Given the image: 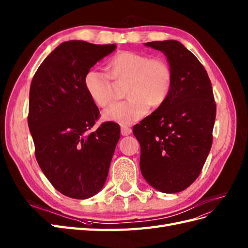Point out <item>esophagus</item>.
<instances>
[{"instance_id": "34e87169", "label": "esophagus", "mask_w": 248, "mask_h": 248, "mask_svg": "<svg viewBox=\"0 0 248 248\" xmlns=\"http://www.w3.org/2000/svg\"><path fill=\"white\" fill-rule=\"evenodd\" d=\"M131 128L127 127V126H122V127H121V135L122 136H128L131 134Z\"/></svg>"}]
</instances>
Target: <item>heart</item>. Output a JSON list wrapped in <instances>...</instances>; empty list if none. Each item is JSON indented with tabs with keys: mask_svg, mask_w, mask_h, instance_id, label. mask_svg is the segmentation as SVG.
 <instances>
[{
	"mask_svg": "<svg viewBox=\"0 0 248 248\" xmlns=\"http://www.w3.org/2000/svg\"><path fill=\"white\" fill-rule=\"evenodd\" d=\"M106 69L107 75L98 70L87 71L84 76V87L90 100L103 108L114 99L116 85L127 83L125 94L128 100L107 108L103 112L107 121L130 125L141 120L149 106L159 108L170 98L173 74L164 59L123 50L111 57Z\"/></svg>",
	"mask_w": 248,
	"mask_h": 248,
	"instance_id": "heart-1",
	"label": "heart"
}]
</instances>
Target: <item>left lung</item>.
<instances>
[{
	"label": "left lung",
	"instance_id": "1",
	"mask_svg": "<svg viewBox=\"0 0 248 248\" xmlns=\"http://www.w3.org/2000/svg\"><path fill=\"white\" fill-rule=\"evenodd\" d=\"M164 52L172 69L170 98L132 128L141 146L140 168L156 190L176 194L200 174L213 144L216 102L206 70L174 40L145 43Z\"/></svg>",
	"mask_w": 248,
	"mask_h": 248
}]
</instances>
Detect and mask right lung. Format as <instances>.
Listing matches in <instances>:
<instances>
[{"label": "right lung", "mask_w": 248, "mask_h": 248, "mask_svg": "<svg viewBox=\"0 0 248 248\" xmlns=\"http://www.w3.org/2000/svg\"><path fill=\"white\" fill-rule=\"evenodd\" d=\"M68 41L59 45L33 76L29 92L28 127L39 166L58 191L72 199H87L104 186L120 139V126L99 119L84 76L116 49Z\"/></svg>", "instance_id": "add662e5"}]
</instances>
